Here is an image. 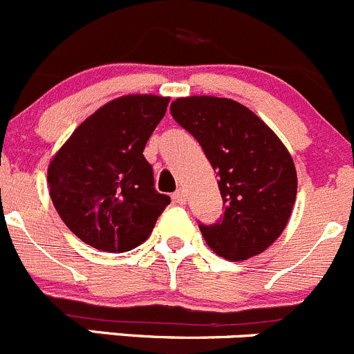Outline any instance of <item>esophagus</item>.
<instances>
[{
	"label": "esophagus",
	"instance_id": "34e87169",
	"mask_svg": "<svg viewBox=\"0 0 354 354\" xmlns=\"http://www.w3.org/2000/svg\"><path fill=\"white\" fill-rule=\"evenodd\" d=\"M172 201L176 203V205H185V201H187V196H185L184 191H180V189H178L177 192H174L172 194Z\"/></svg>",
	"mask_w": 354,
	"mask_h": 354
}]
</instances>
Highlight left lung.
Here are the masks:
<instances>
[{"mask_svg":"<svg viewBox=\"0 0 354 354\" xmlns=\"http://www.w3.org/2000/svg\"><path fill=\"white\" fill-rule=\"evenodd\" d=\"M170 111L218 174L225 212L215 225H199L206 244L232 261L263 253L284 232L296 201L288 148L257 113L229 97H177Z\"/></svg>","mask_w":354,"mask_h":354,"instance_id":"left-lung-1","label":"left lung"}]
</instances>
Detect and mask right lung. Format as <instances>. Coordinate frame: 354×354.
<instances>
[{
	"instance_id": "1",
	"label": "right lung",
	"mask_w": 354,
	"mask_h": 354,
	"mask_svg": "<svg viewBox=\"0 0 354 354\" xmlns=\"http://www.w3.org/2000/svg\"><path fill=\"white\" fill-rule=\"evenodd\" d=\"M170 97L129 94L97 108L48 167L59 218L89 246L125 253L145 243L170 203L155 189L145 146Z\"/></svg>"
}]
</instances>
